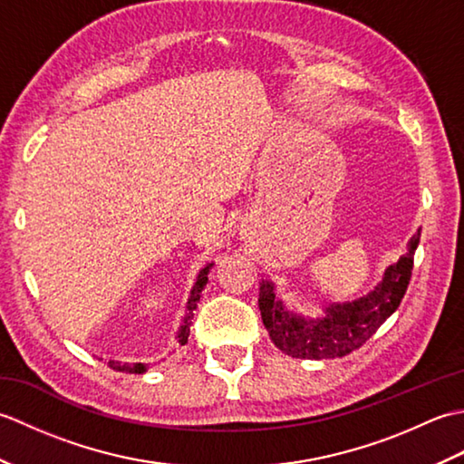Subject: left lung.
<instances>
[{
    "instance_id": "left-lung-1",
    "label": "left lung",
    "mask_w": 464,
    "mask_h": 464,
    "mask_svg": "<svg viewBox=\"0 0 464 464\" xmlns=\"http://www.w3.org/2000/svg\"><path fill=\"white\" fill-rule=\"evenodd\" d=\"M419 239L420 229L412 235L407 253L384 271L379 287L367 297L344 304H331L327 314L317 321H304L289 314L283 309L281 301H275L273 285L263 281L259 309L275 347L295 359H334L362 347V343L377 333L405 297Z\"/></svg>"
}]
</instances>
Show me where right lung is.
I'll return each mask as SVG.
<instances>
[{"label": "right lung", "instance_id": "right-lung-1", "mask_svg": "<svg viewBox=\"0 0 464 464\" xmlns=\"http://www.w3.org/2000/svg\"><path fill=\"white\" fill-rule=\"evenodd\" d=\"M211 267V265H209ZM209 267H205L199 277H197L195 285H193V291H191V297L189 301H187V313H185V319H183V324H181V331H179V343L185 344L187 343V337H189V329H191V319H193V311L197 309V303H199L201 299V291L207 285V273H209ZM113 371H121V372H145L147 371V364L143 362H113L110 361L107 362Z\"/></svg>", "mask_w": 464, "mask_h": 464}]
</instances>
